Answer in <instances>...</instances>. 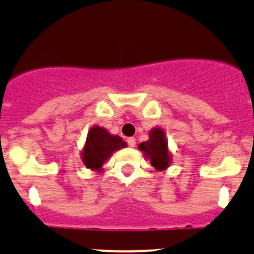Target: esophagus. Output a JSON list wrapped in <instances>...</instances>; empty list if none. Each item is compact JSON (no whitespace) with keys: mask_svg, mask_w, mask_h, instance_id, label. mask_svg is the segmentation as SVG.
Listing matches in <instances>:
<instances>
[{"mask_svg":"<svg viewBox=\"0 0 254 254\" xmlns=\"http://www.w3.org/2000/svg\"><path fill=\"white\" fill-rule=\"evenodd\" d=\"M127 143L129 146H134L135 145V138L134 137L127 138Z\"/></svg>","mask_w":254,"mask_h":254,"instance_id":"obj_1","label":"esophagus"}]
</instances>
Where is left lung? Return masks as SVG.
<instances>
[{"label": "left lung", "instance_id": "obj_1", "mask_svg": "<svg viewBox=\"0 0 254 254\" xmlns=\"http://www.w3.org/2000/svg\"><path fill=\"white\" fill-rule=\"evenodd\" d=\"M138 149L143 153L146 160L150 161L151 166L156 171H164L171 165L172 156L169 150L165 130L161 127L151 128L149 132V139L142 142Z\"/></svg>", "mask_w": 254, "mask_h": 254}]
</instances>
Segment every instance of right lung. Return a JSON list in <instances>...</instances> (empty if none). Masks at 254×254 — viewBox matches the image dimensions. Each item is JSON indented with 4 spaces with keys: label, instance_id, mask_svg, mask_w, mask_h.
<instances>
[{
    "label": "right lung",
    "instance_id": "obj_1",
    "mask_svg": "<svg viewBox=\"0 0 254 254\" xmlns=\"http://www.w3.org/2000/svg\"><path fill=\"white\" fill-rule=\"evenodd\" d=\"M127 143L121 137L111 134L106 128L93 126L89 129L87 140L80 151V159L87 169L101 172L103 165L115 151L126 148Z\"/></svg>",
    "mask_w": 254,
    "mask_h": 254
}]
</instances>
